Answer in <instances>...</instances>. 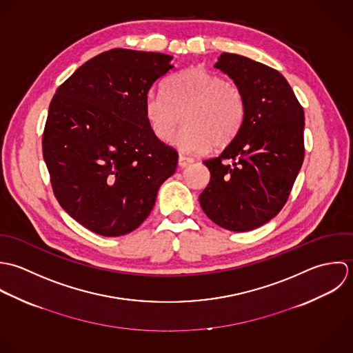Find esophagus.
I'll list each match as a JSON object with an SVG mask.
<instances>
[{"label":"esophagus","instance_id":"1","mask_svg":"<svg viewBox=\"0 0 353 353\" xmlns=\"http://www.w3.org/2000/svg\"><path fill=\"white\" fill-rule=\"evenodd\" d=\"M191 163H194V159L192 158H188V157H185V155H179V168L180 169H184V168H187L188 165H191Z\"/></svg>","mask_w":353,"mask_h":353}]
</instances>
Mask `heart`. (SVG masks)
<instances>
[{
	"label": "heart",
	"mask_w": 353,
	"mask_h": 353,
	"mask_svg": "<svg viewBox=\"0 0 353 353\" xmlns=\"http://www.w3.org/2000/svg\"><path fill=\"white\" fill-rule=\"evenodd\" d=\"M144 114L152 134L168 141L177 125L184 127L173 144L185 152L222 148L236 139L244 119L245 99L237 84L201 67L179 72L165 83V94L151 91Z\"/></svg>",
	"instance_id": "obj_1"
}]
</instances>
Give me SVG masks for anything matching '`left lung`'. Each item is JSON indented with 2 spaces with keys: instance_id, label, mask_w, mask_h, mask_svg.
<instances>
[{
  "instance_id": "8db88e82",
  "label": "left lung",
  "mask_w": 353,
  "mask_h": 353,
  "mask_svg": "<svg viewBox=\"0 0 353 353\" xmlns=\"http://www.w3.org/2000/svg\"><path fill=\"white\" fill-rule=\"evenodd\" d=\"M214 67L243 91L245 119L236 139L203 162L210 183L199 202L214 223L247 232L288 201L304 159V112L286 79L262 63L222 53Z\"/></svg>"
}]
</instances>
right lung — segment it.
I'll list each match as a JSON object with an SVG mask.
<instances>
[{"label":"right lung","mask_w":353,"mask_h":353,"mask_svg":"<svg viewBox=\"0 0 353 353\" xmlns=\"http://www.w3.org/2000/svg\"><path fill=\"white\" fill-rule=\"evenodd\" d=\"M172 56L112 49L84 63L56 91L42 138L53 192L91 232L123 236L152 210L177 166L151 131L144 99Z\"/></svg>","instance_id":"1"}]
</instances>
